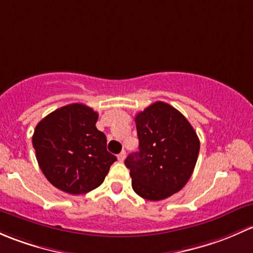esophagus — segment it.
<instances>
[{
  "instance_id": "obj_1",
  "label": "esophagus",
  "mask_w": 253,
  "mask_h": 253,
  "mask_svg": "<svg viewBox=\"0 0 253 253\" xmlns=\"http://www.w3.org/2000/svg\"><path fill=\"white\" fill-rule=\"evenodd\" d=\"M124 160H126V151H122L118 155V161L119 162H124Z\"/></svg>"
}]
</instances>
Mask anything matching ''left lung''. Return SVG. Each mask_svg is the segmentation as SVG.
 Masks as SVG:
<instances>
[{"label": "left lung", "mask_w": 253, "mask_h": 253, "mask_svg": "<svg viewBox=\"0 0 253 253\" xmlns=\"http://www.w3.org/2000/svg\"><path fill=\"white\" fill-rule=\"evenodd\" d=\"M139 152L126 160L134 191L160 201L189 181L200 152V140L186 118L166 102L152 103L135 117Z\"/></svg>", "instance_id": "left-lung-1"}]
</instances>
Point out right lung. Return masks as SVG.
Wrapping results in <instances>:
<instances>
[{"mask_svg": "<svg viewBox=\"0 0 253 253\" xmlns=\"http://www.w3.org/2000/svg\"><path fill=\"white\" fill-rule=\"evenodd\" d=\"M97 112L83 103L61 107L34 130L33 146L40 169L57 189L72 195L100 186L117 157L107 151V139L97 130Z\"/></svg>", "mask_w": 253, "mask_h": 253, "instance_id": "1", "label": "right lung"}]
</instances>
